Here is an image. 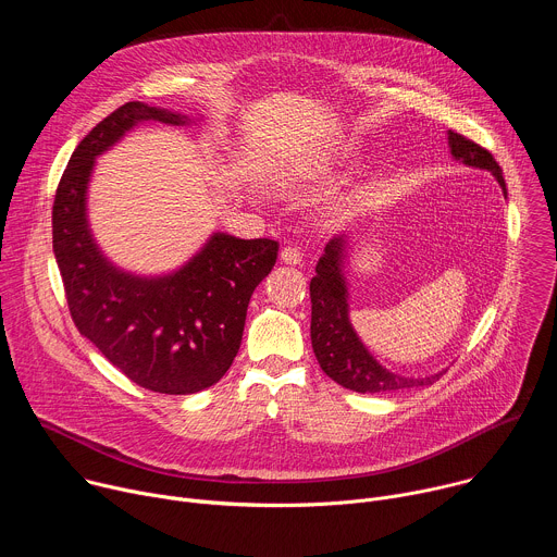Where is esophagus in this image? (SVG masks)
<instances>
[{
  "label": "esophagus",
  "mask_w": 557,
  "mask_h": 557,
  "mask_svg": "<svg viewBox=\"0 0 557 557\" xmlns=\"http://www.w3.org/2000/svg\"><path fill=\"white\" fill-rule=\"evenodd\" d=\"M280 258H282V262H284V264L295 267V264H301L304 253H301L299 249H295V247H284V249H282V253H280Z\"/></svg>",
  "instance_id": "esophagus-1"
}]
</instances>
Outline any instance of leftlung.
<instances>
[{"label":"left lung","mask_w":557,"mask_h":557,"mask_svg":"<svg viewBox=\"0 0 557 557\" xmlns=\"http://www.w3.org/2000/svg\"><path fill=\"white\" fill-rule=\"evenodd\" d=\"M447 140L456 161L469 168L492 172L507 196L503 170L485 147L451 129ZM346 247L348 243L344 237H333L324 249V256L314 267L317 275L310 280V342L317 361H320L322 370L333 381L361 394H383L417 385H432L443 376V372L432 376H404L389 372L368 352V348L357 337L348 317V288L344 277Z\"/></svg>","instance_id":"left-lung-1"}]
</instances>
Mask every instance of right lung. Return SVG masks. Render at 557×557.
I'll return each mask as SVG.
<instances>
[{
    "mask_svg": "<svg viewBox=\"0 0 557 557\" xmlns=\"http://www.w3.org/2000/svg\"><path fill=\"white\" fill-rule=\"evenodd\" d=\"M145 121L183 125L187 116L129 101L78 143L54 194L52 251L78 333L136 385L194 394L231 368L249 299L275 267L280 245L213 233L176 273L138 277L116 269L90 233L86 194L97 156Z\"/></svg>",
    "mask_w": 557,
    "mask_h": 557,
    "instance_id": "1",
    "label": "right lung"
}]
</instances>
